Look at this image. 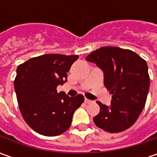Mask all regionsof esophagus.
<instances>
[{"label": "esophagus", "instance_id": "obj_1", "mask_svg": "<svg viewBox=\"0 0 157 157\" xmlns=\"http://www.w3.org/2000/svg\"><path fill=\"white\" fill-rule=\"evenodd\" d=\"M92 102V101H91V100H89V99H87V98H85L86 103H91Z\"/></svg>", "mask_w": 157, "mask_h": 157}]
</instances>
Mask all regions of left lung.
Listing matches in <instances>:
<instances>
[{"instance_id": "8db88e82", "label": "left lung", "mask_w": 157, "mask_h": 157, "mask_svg": "<svg viewBox=\"0 0 157 157\" xmlns=\"http://www.w3.org/2000/svg\"><path fill=\"white\" fill-rule=\"evenodd\" d=\"M86 59L95 63L104 74V86L113 94L111 106L98 101L100 112L93 118L98 128L118 133L134 124L140 115L150 87L148 66L129 49L106 46L92 52Z\"/></svg>"}]
</instances>
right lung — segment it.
<instances>
[{"mask_svg": "<svg viewBox=\"0 0 157 157\" xmlns=\"http://www.w3.org/2000/svg\"><path fill=\"white\" fill-rule=\"evenodd\" d=\"M78 55L57 54L33 57L19 65L14 81L17 99L23 119L40 135L56 136L71 124L75 109L84 102L78 94L70 98L57 92Z\"/></svg>", "mask_w": 157, "mask_h": 157, "instance_id": "right-lung-1", "label": "right lung"}]
</instances>
